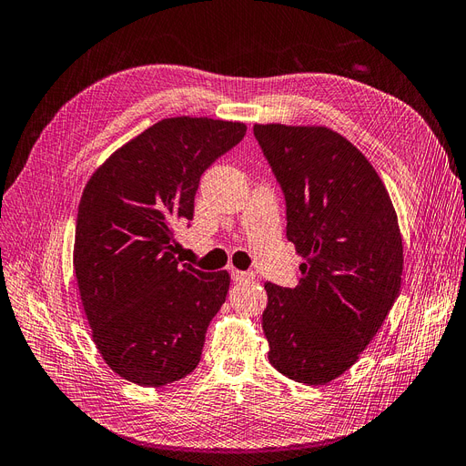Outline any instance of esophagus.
<instances>
[{
    "label": "esophagus",
    "instance_id": "1",
    "mask_svg": "<svg viewBox=\"0 0 466 466\" xmlns=\"http://www.w3.org/2000/svg\"><path fill=\"white\" fill-rule=\"evenodd\" d=\"M232 279H234L236 283H249V281H254L256 275L251 273V271H238V269H232Z\"/></svg>",
    "mask_w": 466,
    "mask_h": 466
}]
</instances>
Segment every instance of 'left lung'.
Listing matches in <instances>:
<instances>
[{
	"instance_id": "obj_1",
	"label": "left lung",
	"mask_w": 466,
	"mask_h": 466,
	"mask_svg": "<svg viewBox=\"0 0 466 466\" xmlns=\"http://www.w3.org/2000/svg\"><path fill=\"white\" fill-rule=\"evenodd\" d=\"M281 185L295 289L265 283L269 363L304 384L343 375L375 338L400 292L402 236L387 187L355 146L328 127L256 125Z\"/></svg>"
}]
</instances>
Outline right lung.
Masks as SVG:
<instances>
[{
	"mask_svg": "<svg viewBox=\"0 0 466 466\" xmlns=\"http://www.w3.org/2000/svg\"><path fill=\"white\" fill-rule=\"evenodd\" d=\"M244 135V123L164 118L86 185L74 242L79 297L105 363L140 387L176 382L201 361L230 275L181 265L174 228L193 220L203 171Z\"/></svg>",
	"mask_w": 466,
	"mask_h": 466,
	"instance_id": "add662e5",
	"label": "right lung"
}]
</instances>
